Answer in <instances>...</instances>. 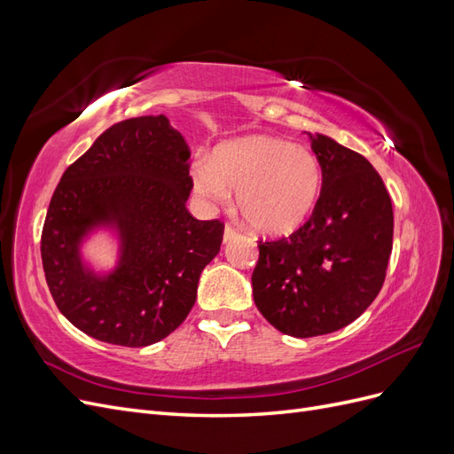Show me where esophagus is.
<instances>
[{
  "label": "esophagus",
  "mask_w": 454,
  "mask_h": 454,
  "mask_svg": "<svg viewBox=\"0 0 454 454\" xmlns=\"http://www.w3.org/2000/svg\"><path fill=\"white\" fill-rule=\"evenodd\" d=\"M237 235H239V232H237L235 229H232L231 225H227V227H225V231H223V242H225V244H227V242H231V240L235 239Z\"/></svg>",
  "instance_id": "esophagus-1"
}]
</instances>
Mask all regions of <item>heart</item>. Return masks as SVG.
Wrapping results in <instances>:
<instances>
[{
  "label": "heart",
  "mask_w": 454,
  "mask_h": 454,
  "mask_svg": "<svg viewBox=\"0 0 454 454\" xmlns=\"http://www.w3.org/2000/svg\"><path fill=\"white\" fill-rule=\"evenodd\" d=\"M197 193L225 202L237 191V208L255 232L284 237L312 214L322 189V167L312 151L272 136H244L219 145L193 168Z\"/></svg>",
  "instance_id": "1"
}]
</instances>
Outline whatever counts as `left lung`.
<instances>
[{"label": "left lung", "instance_id": "1", "mask_svg": "<svg viewBox=\"0 0 454 454\" xmlns=\"http://www.w3.org/2000/svg\"><path fill=\"white\" fill-rule=\"evenodd\" d=\"M322 191L294 235L259 240L254 301L265 320L292 337L333 333L379 295L392 254V200L379 172L325 134H310Z\"/></svg>", "mask_w": 454, "mask_h": 454}]
</instances>
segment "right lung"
<instances>
[{
	"label": "right lung",
	"instance_id": "add662e5",
	"mask_svg": "<svg viewBox=\"0 0 454 454\" xmlns=\"http://www.w3.org/2000/svg\"><path fill=\"white\" fill-rule=\"evenodd\" d=\"M189 157L167 117L144 115L107 129L64 172L41 232V259L54 303L89 337L147 347L193 309L223 223L200 222L185 208ZM102 230L118 240V261L96 271L82 246Z\"/></svg>",
	"mask_w": 454,
	"mask_h": 454
}]
</instances>
